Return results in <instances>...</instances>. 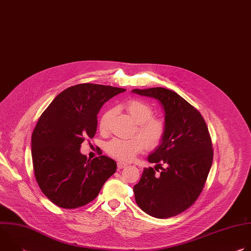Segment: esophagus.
<instances>
[{
	"instance_id": "1",
	"label": "esophagus",
	"mask_w": 251,
	"mask_h": 251,
	"mask_svg": "<svg viewBox=\"0 0 251 251\" xmlns=\"http://www.w3.org/2000/svg\"><path fill=\"white\" fill-rule=\"evenodd\" d=\"M127 166V164L126 163H123V162H118L117 163V168L120 170V169H123V168H125Z\"/></svg>"
}]
</instances>
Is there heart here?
<instances>
[{"label":"heart","instance_id":"1","mask_svg":"<svg viewBox=\"0 0 251 251\" xmlns=\"http://www.w3.org/2000/svg\"><path fill=\"white\" fill-rule=\"evenodd\" d=\"M124 106L131 118L136 122L134 134L138 135L139 138H114L106 144V152L114 159L129 162L143 151L144 145L148 149H155L160 146L167 132V124L164 119L154 117L153 107L141 99H129ZM112 115L111 109L103 112L99 119L101 132L108 130Z\"/></svg>","mask_w":251,"mask_h":251}]
</instances>
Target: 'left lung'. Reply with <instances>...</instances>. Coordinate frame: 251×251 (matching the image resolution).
Masks as SVG:
<instances>
[{
  "label": "left lung",
  "mask_w": 251,
  "mask_h": 251,
  "mask_svg": "<svg viewBox=\"0 0 251 251\" xmlns=\"http://www.w3.org/2000/svg\"><path fill=\"white\" fill-rule=\"evenodd\" d=\"M133 92L159 100L167 124L163 142L148 161L158 164L157 171L162 163L167 168H161L159 175L151 167L144 169L133 189L136 202L151 217H175L193 205L203 190L213 159L207 126L193 105L170 89L154 87Z\"/></svg>",
  "instance_id": "left-lung-1"
}]
</instances>
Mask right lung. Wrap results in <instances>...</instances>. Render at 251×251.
<instances>
[{"label":"right lung","mask_w":251,"mask_h":251,"mask_svg":"<svg viewBox=\"0 0 251 251\" xmlns=\"http://www.w3.org/2000/svg\"><path fill=\"white\" fill-rule=\"evenodd\" d=\"M124 88L81 83L60 92L41 115L31 135L33 173L44 195L62 208H77L92 201L116 172L106 156L87 160L80 153L85 139L97 129L102 105Z\"/></svg>","instance_id":"1"}]
</instances>
